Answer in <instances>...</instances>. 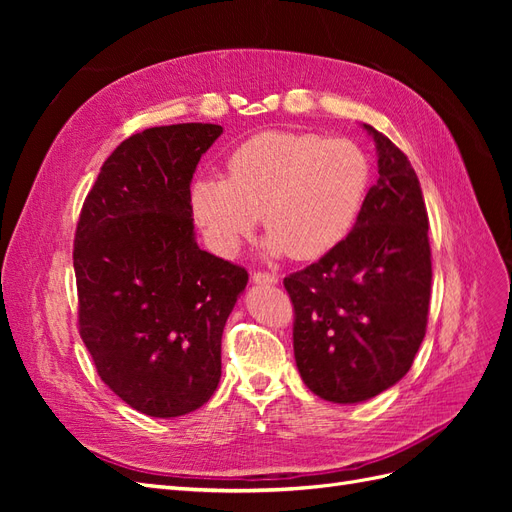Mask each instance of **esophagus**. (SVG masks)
<instances>
[{
    "label": "esophagus",
    "mask_w": 512,
    "mask_h": 512,
    "mask_svg": "<svg viewBox=\"0 0 512 512\" xmlns=\"http://www.w3.org/2000/svg\"><path fill=\"white\" fill-rule=\"evenodd\" d=\"M252 282L254 284H277V282H280V277L273 275V273H267V271H254Z\"/></svg>",
    "instance_id": "obj_1"
}]
</instances>
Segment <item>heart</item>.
<instances>
[{
    "instance_id": "obj_1",
    "label": "heart",
    "mask_w": 512,
    "mask_h": 512,
    "mask_svg": "<svg viewBox=\"0 0 512 512\" xmlns=\"http://www.w3.org/2000/svg\"><path fill=\"white\" fill-rule=\"evenodd\" d=\"M226 170L198 175L190 188L194 220L220 256L241 250L262 213L273 256L322 258L350 235L369 188L361 147L314 132L256 134L232 149Z\"/></svg>"
}]
</instances>
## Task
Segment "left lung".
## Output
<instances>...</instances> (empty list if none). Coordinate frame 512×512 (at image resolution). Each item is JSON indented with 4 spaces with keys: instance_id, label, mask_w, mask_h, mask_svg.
I'll return each instance as SVG.
<instances>
[{
    "instance_id": "left-lung-1",
    "label": "left lung",
    "mask_w": 512,
    "mask_h": 512,
    "mask_svg": "<svg viewBox=\"0 0 512 512\" xmlns=\"http://www.w3.org/2000/svg\"><path fill=\"white\" fill-rule=\"evenodd\" d=\"M378 181L333 252L284 277L294 307V361L305 386L359 404L408 374L427 329L429 218L406 153L367 123Z\"/></svg>"
}]
</instances>
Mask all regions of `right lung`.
<instances>
[{
	"label": "right lung",
	"instance_id": "obj_1",
	"mask_svg": "<svg viewBox=\"0 0 512 512\" xmlns=\"http://www.w3.org/2000/svg\"><path fill=\"white\" fill-rule=\"evenodd\" d=\"M222 132L177 123L126 138L76 224L79 333L108 389L147 416L207 404L222 376L224 324L247 284L243 267L194 239L192 175Z\"/></svg>",
	"mask_w": 512,
	"mask_h": 512
}]
</instances>
